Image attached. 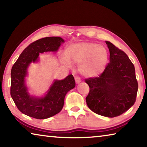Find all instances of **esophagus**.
Returning a JSON list of instances; mask_svg holds the SVG:
<instances>
[{"mask_svg": "<svg viewBox=\"0 0 147 147\" xmlns=\"http://www.w3.org/2000/svg\"><path fill=\"white\" fill-rule=\"evenodd\" d=\"M74 80H75V82L76 84H79L81 82V79L80 78V77L78 76H76L75 78H74Z\"/></svg>", "mask_w": 147, "mask_h": 147, "instance_id": "1", "label": "esophagus"}]
</instances>
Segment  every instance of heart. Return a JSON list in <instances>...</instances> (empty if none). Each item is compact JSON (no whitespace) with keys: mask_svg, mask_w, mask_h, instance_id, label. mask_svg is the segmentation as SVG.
Segmentation results:
<instances>
[{"mask_svg":"<svg viewBox=\"0 0 147 147\" xmlns=\"http://www.w3.org/2000/svg\"><path fill=\"white\" fill-rule=\"evenodd\" d=\"M65 54V63L68 66H71V62L80 64V71L87 77H94L102 73L109 56L105 47L90 42L72 44L67 48Z\"/></svg>","mask_w":147,"mask_h":147,"instance_id":"1","label":"heart"}]
</instances>
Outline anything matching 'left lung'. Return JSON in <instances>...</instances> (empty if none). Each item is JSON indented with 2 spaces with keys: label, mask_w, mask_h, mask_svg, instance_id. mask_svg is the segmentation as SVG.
I'll return each mask as SVG.
<instances>
[{
  "label": "left lung",
  "mask_w": 147,
  "mask_h": 147,
  "mask_svg": "<svg viewBox=\"0 0 147 147\" xmlns=\"http://www.w3.org/2000/svg\"><path fill=\"white\" fill-rule=\"evenodd\" d=\"M109 62L98 77L86 79L89 86L86 98L89 108L107 117L121 115L135 103L138 84L135 67L126 54L106 41Z\"/></svg>",
  "instance_id": "1"
}]
</instances>
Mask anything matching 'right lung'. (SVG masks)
Wrapping results in <instances>:
<instances>
[{"mask_svg":"<svg viewBox=\"0 0 147 147\" xmlns=\"http://www.w3.org/2000/svg\"><path fill=\"white\" fill-rule=\"evenodd\" d=\"M64 43L60 37H47L33 42L24 50L13 64L11 71L10 94L19 110L25 115L45 119L60 112L67 92L75 87L72 74L63 80H54L47 94L37 97L28 93L25 83L27 69L32 62L38 61L39 53L56 52Z\"/></svg>","mask_w":147,"mask_h":147,"instance_id":"add662e5","label":"right lung"}]
</instances>
